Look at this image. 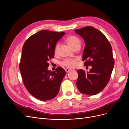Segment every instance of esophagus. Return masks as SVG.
Listing matches in <instances>:
<instances>
[{"mask_svg": "<svg viewBox=\"0 0 129 129\" xmlns=\"http://www.w3.org/2000/svg\"><path fill=\"white\" fill-rule=\"evenodd\" d=\"M65 71H66V73H69V72H70L71 71V69H68V68H66V69H65Z\"/></svg>", "mask_w": 129, "mask_h": 129, "instance_id": "34e87169", "label": "esophagus"}]
</instances>
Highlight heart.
Instances as JSON below:
<instances>
[{
  "label": "heart",
  "instance_id": "obj_1",
  "mask_svg": "<svg viewBox=\"0 0 129 129\" xmlns=\"http://www.w3.org/2000/svg\"><path fill=\"white\" fill-rule=\"evenodd\" d=\"M66 42L69 45L72 47V49H74V47H76V46H80V41L79 39L75 36H72L70 37H69L66 39ZM59 47V44H57L55 46V50H54V52L55 54H57L58 53V49ZM62 64L68 68H73L75 67L76 65V59H66L63 60L62 62Z\"/></svg>",
  "mask_w": 129,
  "mask_h": 129
}]
</instances>
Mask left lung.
<instances>
[{"instance_id":"obj_1","label":"left lung","mask_w":129,"mask_h":129,"mask_svg":"<svg viewBox=\"0 0 129 129\" xmlns=\"http://www.w3.org/2000/svg\"><path fill=\"white\" fill-rule=\"evenodd\" d=\"M82 37L85 47L83 60L85 66H91L89 72L77 71L76 85L78 90L87 95H94L102 91L110 78L114 64L112 47L104 34L92 26L75 30Z\"/></svg>"}]
</instances>
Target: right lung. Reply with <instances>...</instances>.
I'll return each mask as SVG.
<instances>
[{"label": "right lung", "mask_w": 129, "mask_h": 129, "mask_svg": "<svg viewBox=\"0 0 129 129\" xmlns=\"http://www.w3.org/2000/svg\"><path fill=\"white\" fill-rule=\"evenodd\" d=\"M64 32L40 31L26 40L19 64L23 84L36 98L49 100L57 96L66 72L60 67L55 71L47 70L48 61L54 57L58 41Z\"/></svg>", "instance_id": "1"}]
</instances>
